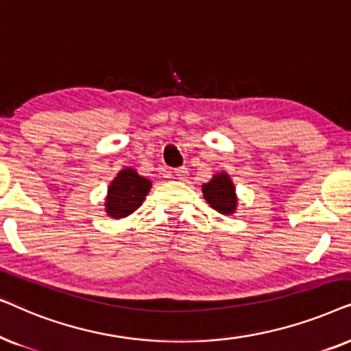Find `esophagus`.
<instances>
[{
	"label": "esophagus",
	"mask_w": 351,
	"mask_h": 351,
	"mask_svg": "<svg viewBox=\"0 0 351 351\" xmlns=\"http://www.w3.org/2000/svg\"><path fill=\"white\" fill-rule=\"evenodd\" d=\"M188 168L186 167H180V168H175V176L178 180H186L188 178Z\"/></svg>",
	"instance_id": "34e87169"
}]
</instances>
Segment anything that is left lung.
<instances>
[{
  "label": "left lung",
  "instance_id": "8db88e82",
  "mask_svg": "<svg viewBox=\"0 0 351 351\" xmlns=\"http://www.w3.org/2000/svg\"><path fill=\"white\" fill-rule=\"evenodd\" d=\"M202 193L210 207L217 212L223 215L234 213L237 207V195L234 184H232L228 173H217L208 183L202 186Z\"/></svg>",
  "mask_w": 351,
  "mask_h": 351
}]
</instances>
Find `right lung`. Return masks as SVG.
<instances>
[{
  "instance_id": "1",
  "label": "right lung",
  "mask_w": 351,
  "mask_h": 351,
  "mask_svg": "<svg viewBox=\"0 0 351 351\" xmlns=\"http://www.w3.org/2000/svg\"><path fill=\"white\" fill-rule=\"evenodd\" d=\"M152 183L133 168H123L107 189L106 212L112 218H125L144 202Z\"/></svg>"
}]
</instances>
